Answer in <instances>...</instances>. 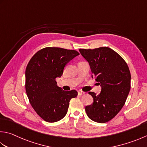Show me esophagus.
<instances>
[{"label": "esophagus", "instance_id": "esophagus-1", "mask_svg": "<svg viewBox=\"0 0 147 147\" xmlns=\"http://www.w3.org/2000/svg\"><path fill=\"white\" fill-rule=\"evenodd\" d=\"M78 94L79 95V96H83V95H84L85 94V92H83V91H82V90H78Z\"/></svg>", "mask_w": 147, "mask_h": 147}]
</instances>
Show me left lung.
<instances>
[{"label": "left lung", "mask_w": 147, "mask_h": 147, "mask_svg": "<svg viewBox=\"0 0 147 147\" xmlns=\"http://www.w3.org/2000/svg\"><path fill=\"white\" fill-rule=\"evenodd\" d=\"M80 53L90 65L92 78L101 87L99 95L89 92L92 104L85 106L90 119L98 123L110 121L121 110L131 88V73L127 63L108 47L94 50L80 49Z\"/></svg>", "instance_id": "left-lung-1"}]
</instances>
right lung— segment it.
I'll return each instance as SVG.
<instances>
[{"label": "right lung", "instance_id": "1", "mask_svg": "<svg viewBox=\"0 0 147 147\" xmlns=\"http://www.w3.org/2000/svg\"><path fill=\"white\" fill-rule=\"evenodd\" d=\"M80 53L76 50L48 47L32 57L25 71V90L31 106L48 122H55L67 114L77 91L63 90L57 78L62 75L65 65Z\"/></svg>", "mask_w": 147, "mask_h": 147}]
</instances>
